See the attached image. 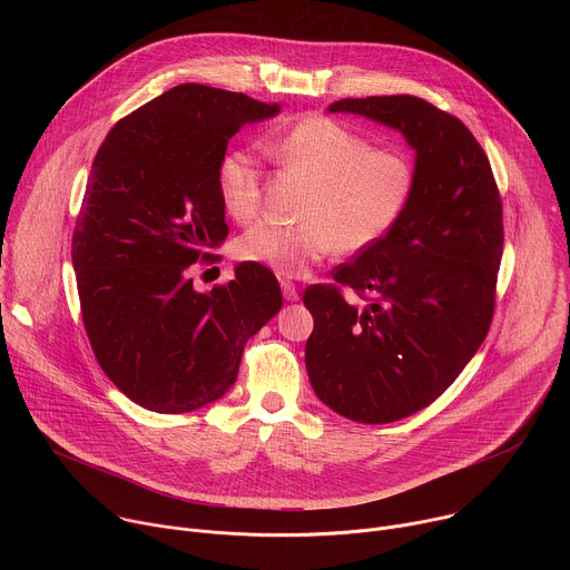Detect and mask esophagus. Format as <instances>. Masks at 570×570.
Wrapping results in <instances>:
<instances>
[{"label": "esophagus", "mask_w": 570, "mask_h": 570, "mask_svg": "<svg viewBox=\"0 0 570 570\" xmlns=\"http://www.w3.org/2000/svg\"><path fill=\"white\" fill-rule=\"evenodd\" d=\"M282 293H284V299L288 302H297L299 299V293H297V286L291 282V279H282Z\"/></svg>", "instance_id": "1"}]
</instances>
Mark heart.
Instances as JSON below:
<instances>
[{
  "mask_svg": "<svg viewBox=\"0 0 570 570\" xmlns=\"http://www.w3.org/2000/svg\"><path fill=\"white\" fill-rule=\"evenodd\" d=\"M279 165L304 174L311 189L299 223L259 220L236 240L243 262L262 264L284 277H299L330 255L374 248L409 209L417 174L396 148H374L372 139L330 117H308L266 141ZM216 191L227 216L248 223L262 207L264 178L253 153L229 148L216 165Z\"/></svg>",
  "mask_w": 570,
  "mask_h": 570,
  "instance_id": "heart-1",
  "label": "heart"
}]
</instances>
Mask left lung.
<instances>
[{"mask_svg":"<svg viewBox=\"0 0 570 570\" xmlns=\"http://www.w3.org/2000/svg\"><path fill=\"white\" fill-rule=\"evenodd\" d=\"M330 112L383 124L415 150V196L374 248L334 279L372 295L350 304L308 286L306 372L317 399L352 422L390 424L433 403L490 332L503 212L490 159L469 128L409 97L343 99Z\"/></svg>","mask_w":570,"mask_h":570,"instance_id":"8db88e82","label":"left lung"}]
</instances>
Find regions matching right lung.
I'll return each mask as SVG.
<instances>
[{"label":"right lung","mask_w":570,"mask_h":570,"mask_svg":"<svg viewBox=\"0 0 570 570\" xmlns=\"http://www.w3.org/2000/svg\"><path fill=\"white\" fill-rule=\"evenodd\" d=\"M279 106L198 83L117 121L101 144L71 236L95 356L141 409L180 415L220 399L243 347L282 308L275 275L243 262L207 293L189 266L227 236L216 165L246 124Z\"/></svg>","instance_id":"1"}]
</instances>
